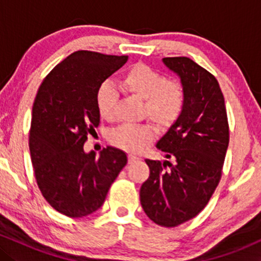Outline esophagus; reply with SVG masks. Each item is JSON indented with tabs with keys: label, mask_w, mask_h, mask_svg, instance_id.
Segmentation results:
<instances>
[{
	"label": "esophagus",
	"mask_w": 261,
	"mask_h": 261,
	"mask_svg": "<svg viewBox=\"0 0 261 261\" xmlns=\"http://www.w3.org/2000/svg\"><path fill=\"white\" fill-rule=\"evenodd\" d=\"M127 160H128V164H133V163H136L137 161L140 160L139 157H136V155H133V154H128V157H127Z\"/></svg>",
	"instance_id": "esophagus-1"
}]
</instances>
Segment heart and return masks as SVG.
<instances>
[{
  "label": "heart",
  "instance_id": "heart-1",
  "mask_svg": "<svg viewBox=\"0 0 261 261\" xmlns=\"http://www.w3.org/2000/svg\"><path fill=\"white\" fill-rule=\"evenodd\" d=\"M119 81L125 91L145 100L143 116L154 121L161 130H169L184 112L187 91L180 80L169 79L151 66L139 62L128 67ZM116 103L118 93L112 86L103 83L98 87L95 104L101 118L113 120ZM155 133V126L149 121L126 124L112 131L109 141L114 147L137 153L154 140Z\"/></svg>",
  "mask_w": 261,
  "mask_h": 261
}]
</instances>
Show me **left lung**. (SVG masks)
<instances>
[{
  "label": "left lung",
  "instance_id": "1",
  "mask_svg": "<svg viewBox=\"0 0 261 261\" xmlns=\"http://www.w3.org/2000/svg\"><path fill=\"white\" fill-rule=\"evenodd\" d=\"M163 62L179 74L187 100L179 120L157 143L173 163L146 160L149 176L141 187L140 201L154 223L176 227L196 217L214 195L222 176L229 126L214 74L184 56Z\"/></svg>",
  "mask_w": 261,
  "mask_h": 261
}]
</instances>
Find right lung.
<instances>
[{"mask_svg": "<svg viewBox=\"0 0 261 261\" xmlns=\"http://www.w3.org/2000/svg\"><path fill=\"white\" fill-rule=\"evenodd\" d=\"M127 59L79 50L56 65L38 89L29 130L33 168L44 199L65 216L97 211L127 163L118 148H103L98 158L83 149L99 125L98 87Z\"/></svg>", "mask_w": 261, "mask_h": 261, "instance_id": "1", "label": "right lung"}]
</instances>
